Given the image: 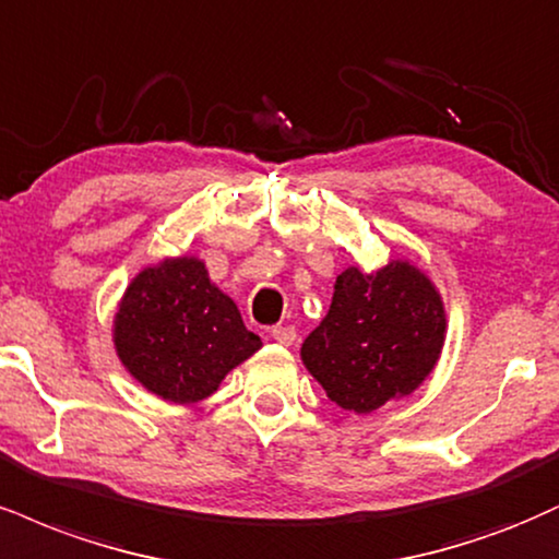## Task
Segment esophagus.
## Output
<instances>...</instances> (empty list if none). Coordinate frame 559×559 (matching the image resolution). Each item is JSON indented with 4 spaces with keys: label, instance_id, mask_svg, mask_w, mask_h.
Returning a JSON list of instances; mask_svg holds the SVG:
<instances>
[{
    "label": "esophagus",
    "instance_id": "obj_1",
    "mask_svg": "<svg viewBox=\"0 0 559 559\" xmlns=\"http://www.w3.org/2000/svg\"><path fill=\"white\" fill-rule=\"evenodd\" d=\"M271 335H273L275 344H281V346H292L294 341H297V331H294L292 325H275V328H271Z\"/></svg>",
    "mask_w": 559,
    "mask_h": 559
}]
</instances>
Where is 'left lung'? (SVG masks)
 <instances>
[{"label":"left lung","mask_w":559,"mask_h":559,"mask_svg":"<svg viewBox=\"0 0 559 559\" xmlns=\"http://www.w3.org/2000/svg\"><path fill=\"white\" fill-rule=\"evenodd\" d=\"M445 309L425 273L403 260L378 273L348 267L333 301L301 344V361L341 408L369 414L414 393L437 365Z\"/></svg>","instance_id":"obj_1"}]
</instances>
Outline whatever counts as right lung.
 I'll list each match as a JSON object with an SVG mask.
<instances>
[{
  "instance_id": "1",
  "label": "right lung",
  "mask_w": 559,
  "mask_h": 559,
  "mask_svg": "<svg viewBox=\"0 0 559 559\" xmlns=\"http://www.w3.org/2000/svg\"><path fill=\"white\" fill-rule=\"evenodd\" d=\"M114 346L138 382L174 403L203 401L262 341L194 258L145 267L127 286Z\"/></svg>"
}]
</instances>
